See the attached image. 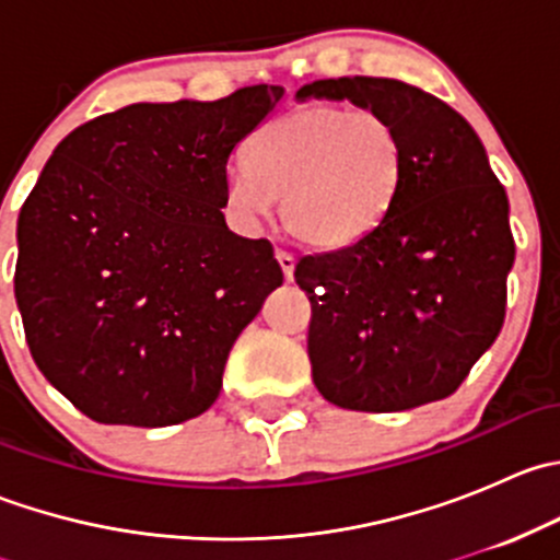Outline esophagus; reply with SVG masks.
Returning <instances> with one entry per match:
<instances>
[{
	"label": "esophagus",
	"instance_id": "esophagus-1",
	"mask_svg": "<svg viewBox=\"0 0 560 560\" xmlns=\"http://www.w3.org/2000/svg\"><path fill=\"white\" fill-rule=\"evenodd\" d=\"M276 259H279L281 270H284V279L292 281V273H295V254H290V252H284V248H279V252H276Z\"/></svg>",
	"mask_w": 560,
	"mask_h": 560
}]
</instances>
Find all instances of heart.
Returning <instances> with one entry per match:
<instances>
[{
	"mask_svg": "<svg viewBox=\"0 0 560 560\" xmlns=\"http://www.w3.org/2000/svg\"><path fill=\"white\" fill-rule=\"evenodd\" d=\"M406 167L398 127L380 110L303 105L252 135L246 167L228 175L224 202L254 224L279 197L281 224L303 244L343 248L374 233Z\"/></svg>",
	"mask_w": 560,
	"mask_h": 560,
	"instance_id": "b5f03b06",
	"label": "heart"
}]
</instances>
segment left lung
Here are the masks:
<instances>
[{
    "mask_svg": "<svg viewBox=\"0 0 560 560\" xmlns=\"http://www.w3.org/2000/svg\"><path fill=\"white\" fill-rule=\"evenodd\" d=\"M349 100L398 127L406 167L380 228L308 254L314 385L352 411H406L453 395L504 325L515 262L510 200L471 124L393 78H327L298 100Z\"/></svg>",
    "mask_w": 560,
    "mask_h": 560,
    "instance_id": "8db88e82",
    "label": "left lung"
}]
</instances>
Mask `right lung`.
Listing matches in <instances>:
<instances>
[{
    "mask_svg": "<svg viewBox=\"0 0 560 560\" xmlns=\"http://www.w3.org/2000/svg\"><path fill=\"white\" fill-rule=\"evenodd\" d=\"M281 86L217 103H138L72 129L19 213L15 301L37 369L105 425L202 415L228 354L284 273L230 233L235 145Z\"/></svg>",
    "mask_w": 560,
    "mask_h": 560,
    "instance_id": "1",
    "label": "right lung"
}]
</instances>
